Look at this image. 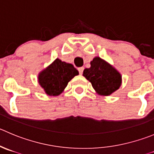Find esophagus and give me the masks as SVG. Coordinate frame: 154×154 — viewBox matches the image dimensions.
I'll return each instance as SVG.
<instances>
[{"instance_id": "34e87169", "label": "esophagus", "mask_w": 154, "mask_h": 154, "mask_svg": "<svg viewBox=\"0 0 154 154\" xmlns=\"http://www.w3.org/2000/svg\"><path fill=\"white\" fill-rule=\"evenodd\" d=\"M79 72V74L82 75L83 73V70H84V67H79V68L78 69Z\"/></svg>"}]
</instances>
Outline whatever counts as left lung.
I'll list each match as a JSON object with an SVG mask.
<instances>
[{
	"instance_id": "8db88e82",
	"label": "left lung",
	"mask_w": 154,
	"mask_h": 154,
	"mask_svg": "<svg viewBox=\"0 0 154 154\" xmlns=\"http://www.w3.org/2000/svg\"><path fill=\"white\" fill-rule=\"evenodd\" d=\"M90 64V68L83 71V76L91 83L97 94L109 96L119 88L122 75L115 67L100 57H94Z\"/></svg>"
}]
</instances>
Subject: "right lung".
<instances>
[{
    "mask_svg": "<svg viewBox=\"0 0 154 154\" xmlns=\"http://www.w3.org/2000/svg\"><path fill=\"white\" fill-rule=\"evenodd\" d=\"M78 75L79 71L73 65L57 58L39 72L38 82L45 94L49 96H59L69 82Z\"/></svg>",
    "mask_w": 154,
    "mask_h": 154,
    "instance_id": "right-lung-1",
    "label": "right lung"
}]
</instances>
